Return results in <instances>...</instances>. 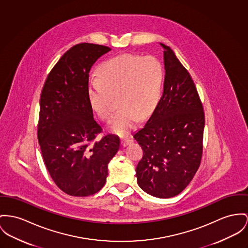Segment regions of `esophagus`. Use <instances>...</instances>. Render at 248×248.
<instances>
[{
	"mask_svg": "<svg viewBox=\"0 0 248 248\" xmlns=\"http://www.w3.org/2000/svg\"><path fill=\"white\" fill-rule=\"evenodd\" d=\"M132 140L131 138H127V137H124L121 139V145L123 147H127L128 145H130L132 143Z\"/></svg>",
	"mask_w": 248,
	"mask_h": 248,
	"instance_id": "34e87169",
	"label": "esophagus"
}]
</instances>
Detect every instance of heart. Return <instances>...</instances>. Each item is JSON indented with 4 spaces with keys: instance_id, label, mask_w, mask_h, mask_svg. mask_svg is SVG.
I'll return each instance as SVG.
<instances>
[{
    "instance_id": "b5f03b06",
    "label": "heart",
    "mask_w": 248,
    "mask_h": 248,
    "mask_svg": "<svg viewBox=\"0 0 248 248\" xmlns=\"http://www.w3.org/2000/svg\"><path fill=\"white\" fill-rule=\"evenodd\" d=\"M164 81V66L154 56L122 54L99 66L98 79L88 83V99L99 118L109 120L118 98L121 108L109 128L119 135H127L136 127L140 116L145 119L154 112Z\"/></svg>"
}]
</instances>
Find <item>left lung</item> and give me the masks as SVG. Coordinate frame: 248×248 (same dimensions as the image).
Returning a JSON list of instances; mask_svg holds the SVG:
<instances>
[{
  "label": "left lung",
  "mask_w": 248,
  "mask_h": 248,
  "mask_svg": "<svg viewBox=\"0 0 248 248\" xmlns=\"http://www.w3.org/2000/svg\"><path fill=\"white\" fill-rule=\"evenodd\" d=\"M164 48V92L142 129L133 134L143 149L137 183L150 196L175 197L193 180L201 162L205 116L194 81L168 46Z\"/></svg>",
  "instance_id": "obj_1"
}]
</instances>
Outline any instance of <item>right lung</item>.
<instances>
[{
  "instance_id": "add662e5",
  "label": "right lung",
  "mask_w": 248,
  "mask_h": 248,
  "mask_svg": "<svg viewBox=\"0 0 248 248\" xmlns=\"http://www.w3.org/2000/svg\"><path fill=\"white\" fill-rule=\"evenodd\" d=\"M110 50L91 43L73 46L52 67L41 91L37 139L43 160L53 182L72 197L99 192L120 146L114 134L96 140L102 129L87 94L91 66Z\"/></svg>"
}]
</instances>
